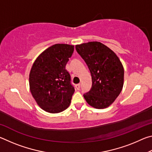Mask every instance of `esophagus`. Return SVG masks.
Instances as JSON below:
<instances>
[{
    "instance_id": "1",
    "label": "esophagus",
    "mask_w": 152,
    "mask_h": 152,
    "mask_svg": "<svg viewBox=\"0 0 152 152\" xmlns=\"http://www.w3.org/2000/svg\"><path fill=\"white\" fill-rule=\"evenodd\" d=\"M76 88L77 90H80V84H76Z\"/></svg>"
}]
</instances>
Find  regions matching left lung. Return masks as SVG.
<instances>
[{
  "instance_id": "1",
  "label": "left lung",
  "mask_w": 152,
  "mask_h": 152,
  "mask_svg": "<svg viewBox=\"0 0 152 152\" xmlns=\"http://www.w3.org/2000/svg\"><path fill=\"white\" fill-rule=\"evenodd\" d=\"M76 50L92 76L91 90L84 94L87 103L99 109L109 107L123 89L124 68L121 61L114 51L99 42L76 45Z\"/></svg>"
}]
</instances>
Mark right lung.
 Wrapping results in <instances>:
<instances>
[{"mask_svg": "<svg viewBox=\"0 0 152 152\" xmlns=\"http://www.w3.org/2000/svg\"><path fill=\"white\" fill-rule=\"evenodd\" d=\"M72 45L58 43L36 58L29 74V88L37 104L46 112L58 113L70 106L74 92L66 65L74 52Z\"/></svg>", "mask_w": 152, "mask_h": 152, "instance_id": "add662e5", "label": "right lung"}]
</instances>
